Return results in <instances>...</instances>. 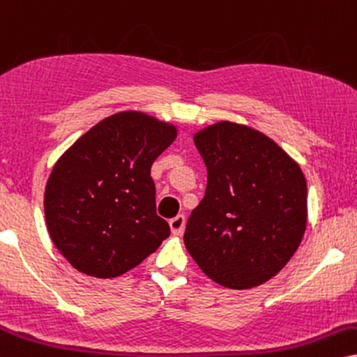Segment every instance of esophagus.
I'll return each instance as SVG.
<instances>
[{
	"instance_id": "34e87169",
	"label": "esophagus",
	"mask_w": 357,
	"mask_h": 357,
	"mask_svg": "<svg viewBox=\"0 0 357 357\" xmlns=\"http://www.w3.org/2000/svg\"><path fill=\"white\" fill-rule=\"evenodd\" d=\"M170 230L174 235H182L183 228H185V215H177L169 222Z\"/></svg>"
}]
</instances>
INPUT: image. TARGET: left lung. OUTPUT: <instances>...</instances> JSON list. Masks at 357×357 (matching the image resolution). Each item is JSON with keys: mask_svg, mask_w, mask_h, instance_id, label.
<instances>
[{"mask_svg": "<svg viewBox=\"0 0 357 357\" xmlns=\"http://www.w3.org/2000/svg\"><path fill=\"white\" fill-rule=\"evenodd\" d=\"M193 142L206 165V188L187 222L188 253L225 288L263 284L305 235V175L278 144L246 126L218 122Z\"/></svg>", "mask_w": 357, "mask_h": 357, "instance_id": "1", "label": "left lung"}]
</instances>
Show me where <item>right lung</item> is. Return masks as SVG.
Returning a JSON list of instances; mask_svg holds the SVG:
<instances>
[{"label": "right lung", "mask_w": 357, "mask_h": 357, "mask_svg": "<svg viewBox=\"0 0 357 357\" xmlns=\"http://www.w3.org/2000/svg\"><path fill=\"white\" fill-rule=\"evenodd\" d=\"M177 129L142 112L114 114L52 167L44 215L52 243L96 278L124 275L155 252L170 227L155 210L151 167Z\"/></svg>", "instance_id": "add662e5"}]
</instances>
